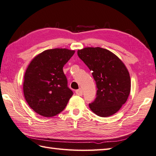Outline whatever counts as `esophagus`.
Wrapping results in <instances>:
<instances>
[{
    "instance_id": "esophagus-1",
    "label": "esophagus",
    "mask_w": 156,
    "mask_h": 156,
    "mask_svg": "<svg viewBox=\"0 0 156 156\" xmlns=\"http://www.w3.org/2000/svg\"><path fill=\"white\" fill-rule=\"evenodd\" d=\"M76 94L78 96H82V94H83V92H82V90L81 89H78V90H76Z\"/></svg>"
}]
</instances>
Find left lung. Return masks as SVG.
Instances as JSON below:
<instances>
[{"mask_svg":"<svg viewBox=\"0 0 156 156\" xmlns=\"http://www.w3.org/2000/svg\"><path fill=\"white\" fill-rule=\"evenodd\" d=\"M77 54L92 72L97 84V97L89 107L99 117L114 115L130 93L131 79L127 68L117 55L104 48H85Z\"/></svg>","mask_w":156,"mask_h":156,"instance_id":"left-lung-1","label":"left lung"}]
</instances>
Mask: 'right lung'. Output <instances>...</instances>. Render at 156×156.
<instances>
[{"instance_id":"right-lung-1","label":"right lung","mask_w":156,"mask_h":156,"mask_svg":"<svg viewBox=\"0 0 156 156\" xmlns=\"http://www.w3.org/2000/svg\"><path fill=\"white\" fill-rule=\"evenodd\" d=\"M75 51L51 49L32 59L26 69L23 93L29 106L43 117H51L61 112L73 95L68 87L63 67Z\"/></svg>"}]
</instances>
